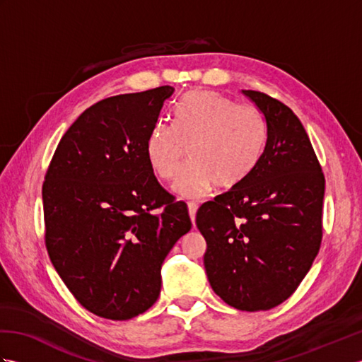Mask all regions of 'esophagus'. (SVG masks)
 Instances as JSON below:
<instances>
[{"label":"esophagus","mask_w":362,"mask_h":362,"mask_svg":"<svg viewBox=\"0 0 362 362\" xmlns=\"http://www.w3.org/2000/svg\"><path fill=\"white\" fill-rule=\"evenodd\" d=\"M188 211H189V218H191V222H193V226H194V219H196L197 205H196L194 202H188Z\"/></svg>","instance_id":"34e87169"}]
</instances>
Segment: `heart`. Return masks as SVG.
I'll list each match as a JSON object with an SVG mask.
<instances>
[{"label": "heart", "instance_id": "heart-1", "mask_svg": "<svg viewBox=\"0 0 362 362\" xmlns=\"http://www.w3.org/2000/svg\"><path fill=\"white\" fill-rule=\"evenodd\" d=\"M174 115L175 122L163 119L152 127L146 152L156 174L171 180L188 148L191 161L173 187L182 197H201L213 185H238L255 169L266 149L264 115L218 91H189L175 105Z\"/></svg>", "mask_w": 362, "mask_h": 362}]
</instances>
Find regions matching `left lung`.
Here are the masks:
<instances>
[{"label":"left lung","instance_id":"8db88e82","mask_svg":"<svg viewBox=\"0 0 362 362\" xmlns=\"http://www.w3.org/2000/svg\"><path fill=\"white\" fill-rule=\"evenodd\" d=\"M243 95L267 121L266 149L241 183L201 205L196 226L213 291L236 310L266 311L297 289L317 255L325 177L289 107L259 91Z\"/></svg>","mask_w":362,"mask_h":362}]
</instances>
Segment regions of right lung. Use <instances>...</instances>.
Segmentation results:
<instances>
[{
  "mask_svg": "<svg viewBox=\"0 0 362 362\" xmlns=\"http://www.w3.org/2000/svg\"><path fill=\"white\" fill-rule=\"evenodd\" d=\"M174 87L118 95L91 105L60 140L42 197L52 266L99 317L149 310L161 264L189 232L187 204L160 187L146 143Z\"/></svg>",
  "mask_w": 362,
  "mask_h": 362,
  "instance_id": "1",
  "label": "right lung"
}]
</instances>
